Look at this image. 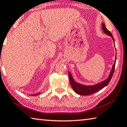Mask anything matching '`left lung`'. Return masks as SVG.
Returning a JSON list of instances; mask_svg holds the SVG:
<instances>
[{"label": "left lung", "instance_id": "1", "mask_svg": "<svg viewBox=\"0 0 127 127\" xmlns=\"http://www.w3.org/2000/svg\"><path fill=\"white\" fill-rule=\"evenodd\" d=\"M102 28L103 32L105 34L112 37V39L113 40V41L114 42V40L113 36H112L111 32H110L106 28L104 23H102ZM114 46H115V45H114ZM116 62V55L115 61H114V64L112 66V70H111V71H110L108 77L106 79H105L104 80L102 81L101 82H99L98 83H95V84L92 85H86L81 84V83L77 82L73 79L71 73L70 71H68L69 80H70V84L73 90L76 93H77V94L79 95H92L93 93H95V92H97L98 91H99L102 90V88H103L104 87H106V86L108 85L109 82H110V81H111L114 72V68H115Z\"/></svg>", "mask_w": 127, "mask_h": 127}]
</instances>
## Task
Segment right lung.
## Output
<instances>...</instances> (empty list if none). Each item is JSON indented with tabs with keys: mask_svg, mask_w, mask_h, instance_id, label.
I'll return each mask as SVG.
<instances>
[{
	"mask_svg": "<svg viewBox=\"0 0 127 127\" xmlns=\"http://www.w3.org/2000/svg\"><path fill=\"white\" fill-rule=\"evenodd\" d=\"M40 93H41V92H39V93H37V94H35V95H32V96H34V95H40Z\"/></svg>",
	"mask_w": 127,
	"mask_h": 127,
	"instance_id": "1",
	"label": "right lung"
}]
</instances>
